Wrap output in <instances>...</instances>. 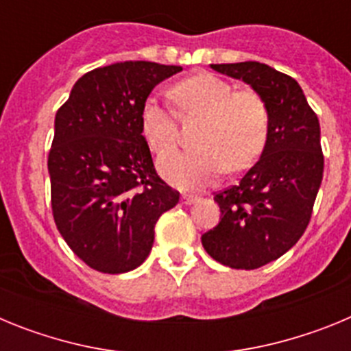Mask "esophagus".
<instances>
[{
    "label": "esophagus",
    "instance_id": "esophagus-1",
    "mask_svg": "<svg viewBox=\"0 0 351 351\" xmlns=\"http://www.w3.org/2000/svg\"><path fill=\"white\" fill-rule=\"evenodd\" d=\"M198 198L193 197V195H182V204H186V206H191V204L197 202Z\"/></svg>",
    "mask_w": 351,
    "mask_h": 351
}]
</instances>
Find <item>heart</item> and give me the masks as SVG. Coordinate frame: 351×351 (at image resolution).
I'll list each match as a JSON object with an SVG mask.
<instances>
[{
  "mask_svg": "<svg viewBox=\"0 0 351 351\" xmlns=\"http://www.w3.org/2000/svg\"><path fill=\"white\" fill-rule=\"evenodd\" d=\"M176 112L182 121L202 117L195 133L198 149L160 160L161 176L182 190L209 186L225 167L247 169L262 154L269 137V108L258 93L234 91V86L213 73H197L170 89ZM141 132L156 154H167L179 141L173 112L149 96L141 107Z\"/></svg>",
  "mask_w": 351,
  "mask_h": 351,
  "instance_id": "obj_1",
  "label": "heart"
}]
</instances>
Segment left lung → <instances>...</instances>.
Masks as SVG:
<instances>
[{
  "mask_svg": "<svg viewBox=\"0 0 351 351\" xmlns=\"http://www.w3.org/2000/svg\"><path fill=\"white\" fill-rule=\"evenodd\" d=\"M244 80L269 108L262 156L235 186L214 195L221 219L202 235L204 250L232 269H258L302 237L324 178L320 123L295 79L258 61L210 64Z\"/></svg>",
  "mask_w": 351,
  "mask_h": 351,
  "instance_id": "left-lung-1",
  "label": "left lung"
}]
</instances>
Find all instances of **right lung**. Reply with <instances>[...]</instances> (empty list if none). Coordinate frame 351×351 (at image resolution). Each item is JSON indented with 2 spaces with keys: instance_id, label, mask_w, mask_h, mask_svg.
<instances>
[{
  "instance_id": "1",
  "label": "right lung",
  "mask_w": 351,
  "mask_h": 351,
  "mask_svg": "<svg viewBox=\"0 0 351 351\" xmlns=\"http://www.w3.org/2000/svg\"><path fill=\"white\" fill-rule=\"evenodd\" d=\"M181 66L125 61L80 77L54 121L49 153L54 221L70 250L95 271L137 269L154 225L179 202L154 170L141 107Z\"/></svg>"
}]
</instances>
